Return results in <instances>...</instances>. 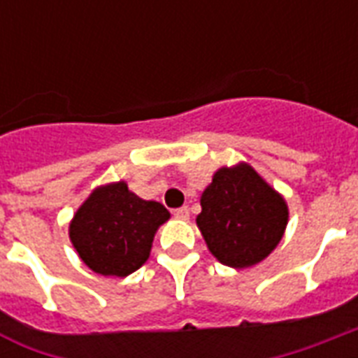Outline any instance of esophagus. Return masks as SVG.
Instances as JSON below:
<instances>
[{
  "mask_svg": "<svg viewBox=\"0 0 358 358\" xmlns=\"http://www.w3.org/2000/svg\"><path fill=\"white\" fill-rule=\"evenodd\" d=\"M174 217L185 221V219H189V210H187V208H185V206L178 208V210H174Z\"/></svg>",
  "mask_w": 358,
  "mask_h": 358,
  "instance_id": "1",
  "label": "esophagus"
}]
</instances>
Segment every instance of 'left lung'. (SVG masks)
I'll use <instances>...</instances> for the list:
<instances>
[{
	"instance_id": "obj_1",
	"label": "left lung",
	"mask_w": 358,
	"mask_h": 358,
	"mask_svg": "<svg viewBox=\"0 0 358 358\" xmlns=\"http://www.w3.org/2000/svg\"><path fill=\"white\" fill-rule=\"evenodd\" d=\"M196 227L221 264L250 267L271 255L288 224V206L247 163L221 167L201 196Z\"/></svg>"
}]
</instances>
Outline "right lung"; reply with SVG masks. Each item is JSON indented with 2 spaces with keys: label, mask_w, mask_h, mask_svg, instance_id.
Here are the masks:
<instances>
[{
  "label": "right lung",
  "mask_w": 358,
  "mask_h": 358,
  "mask_svg": "<svg viewBox=\"0 0 358 358\" xmlns=\"http://www.w3.org/2000/svg\"><path fill=\"white\" fill-rule=\"evenodd\" d=\"M169 217L163 204L115 182L96 187L81 204L70 221V241L94 273L128 277L148 260L154 234Z\"/></svg>",
  "instance_id": "obj_1"
}]
</instances>
